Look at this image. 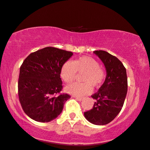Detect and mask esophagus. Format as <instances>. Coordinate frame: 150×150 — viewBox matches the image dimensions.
Returning a JSON list of instances; mask_svg holds the SVG:
<instances>
[{
  "instance_id": "34e87169",
  "label": "esophagus",
  "mask_w": 150,
  "mask_h": 150,
  "mask_svg": "<svg viewBox=\"0 0 150 150\" xmlns=\"http://www.w3.org/2000/svg\"><path fill=\"white\" fill-rule=\"evenodd\" d=\"M75 98L77 99V100H78V101H81L82 100H83V98L82 97H74Z\"/></svg>"
}]
</instances>
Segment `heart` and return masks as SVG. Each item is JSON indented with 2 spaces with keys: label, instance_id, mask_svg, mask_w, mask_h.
Here are the masks:
<instances>
[{
  "label": "heart",
  "instance_id": "heart-1",
  "mask_svg": "<svg viewBox=\"0 0 150 150\" xmlns=\"http://www.w3.org/2000/svg\"><path fill=\"white\" fill-rule=\"evenodd\" d=\"M84 73L82 83H73L65 87V91L73 96L82 97L90 93L92 86H100L105 77V73L96 59L87 56L81 57L76 60L67 61L61 69V77L66 83L69 84L75 79L76 73Z\"/></svg>",
  "mask_w": 150,
  "mask_h": 150
}]
</instances>
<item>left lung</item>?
Instances as JSON below:
<instances>
[{
    "label": "left lung",
    "mask_w": 150,
    "mask_h": 150,
    "mask_svg": "<svg viewBox=\"0 0 150 150\" xmlns=\"http://www.w3.org/2000/svg\"><path fill=\"white\" fill-rule=\"evenodd\" d=\"M93 53L105 66L106 77L98 91L91 96L96 102L84 116L93 124L103 125L113 120L122 110L127 91V73L116 57L101 50Z\"/></svg>",
    "instance_id": "left-lung-1"
}]
</instances>
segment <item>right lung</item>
I'll return each instance as SVG.
<instances>
[{
	"label": "right lung",
	"instance_id": "obj_1",
	"mask_svg": "<svg viewBox=\"0 0 150 150\" xmlns=\"http://www.w3.org/2000/svg\"><path fill=\"white\" fill-rule=\"evenodd\" d=\"M73 53L48 47L30 53L20 68L18 91L23 111L32 120L49 122L62 112L68 94L62 89L61 69Z\"/></svg>",
	"mask_w": 150,
	"mask_h": 150
}]
</instances>
